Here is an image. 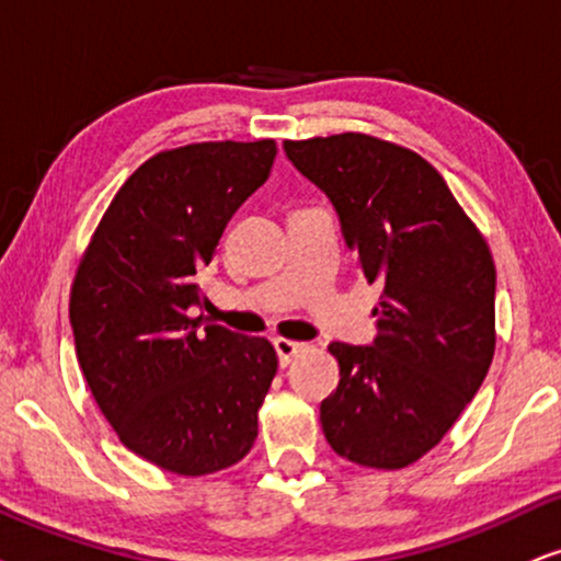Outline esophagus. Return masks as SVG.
Segmentation results:
<instances>
[{
	"label": "esophagus",
	"mask_w": 561,
	"mask_h": 561,
	"mask_svg": "<svg viewBox=\"0 0 561 561\" xmlns=\"http://www.w3.org/2000/svg\"><path fill=\"white\" fill-rule=\"evenodd\" d=\"M274 350L279 354V365L287 367L297 354L302 352V344L300 342H289V339H274Z\"/></svg>",
	"instance_id": "34e87169"
}]
</instances>
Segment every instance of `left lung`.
Listing matches in <instances>:
<instances>
[{
	"label": "left lung",
	"instance_id": "8db88e82",
	"mask_svg": "<svg viewBox=\"0 0 561 561\" xmlns=\"http://www.w3.org/2000/svg\"><path fill=\"white\" fill-rule=\"evenodd\" d=\"M336 209L365 279L380 282L370 346L329 344L339 386L323 435L367 469H407L445 437L494 357V272L484 236L422 154L344 131L285 141Z\"/></svg>",
	"mask_w": 561,
	"mask_h": 561
}]
</instances>
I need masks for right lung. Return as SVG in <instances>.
<instances>
[{"mask_svg": "<svg viewBox=\"0 0 561 561\" xmlns=\"http://www.w3.org/2000/svg\"><path fill=\"white\" fill-rule=\"evenodd\" d=\"M276 141L162 150L113 196L77 266L69 321L92 399L131 453L179 477L248 456L276 375L264 336L191 318L198 279L240 204L264 186Z\"/></svg>", "mask_w": 561, "mask_h": 561, "instance_id": "add662e5", "label": "right lung"}]
</instances>
